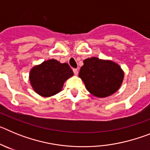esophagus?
Instances as JSON below:
<instances>
[{
    "mask_svg": "<svg viewBox=\"0 0 150 150\" xmlns=\"http://www.w3.org/2000/svg\"><path fill=\"white\" fill-rule=\"evenodd\" d=\"M73 71H74V74H75V75H77V74H78V70H77V69H73Z\"/></svg>",
    "mask_w": 150,
    "mask_h": 150,
    "instance_id": "1",
    "label": "esophagus"
}]
</instances>
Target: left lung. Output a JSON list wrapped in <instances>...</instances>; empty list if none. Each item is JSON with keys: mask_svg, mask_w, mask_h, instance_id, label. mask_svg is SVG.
<instances>
[{"mask_svg": "<svg viewBox=\"0 0 150 150\" xmlns=\"http://www.w3.org/2000/svg\"><path fill=\"white\" fill-rule=\"evenodd\" d=\"M79 76L91 95L106 98L120 88L124 72L121 67L112 61L91 57L83 61Z\"/></svg>", "mask_w": 150, "mask_h": 150, "instance_id": "left-lung-1", "label": "left lung"}]
</instances>
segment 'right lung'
I'll return each mask as SVG.
<instances>
[{
  "mask_svg": "<svg viewBox=\"0 0 150 150\" xmlns=\"http://www.w3.org/2000/svg\"><path fill=\"white\" fill-rule=\"evenodd\" d=\"M73 75L68 64L50 59L31 68L29 80L36 93L47 98L62 91L64 82Z\"/></svg>",
  "mask_w": 150,
  "mask_h": 150,
  "instance_id": "right-lung-1",
  "label": "right lung"
}]
</instances>
